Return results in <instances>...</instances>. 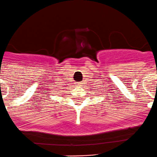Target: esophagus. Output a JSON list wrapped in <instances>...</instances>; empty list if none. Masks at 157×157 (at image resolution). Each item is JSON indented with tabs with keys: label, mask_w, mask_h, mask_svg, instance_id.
<instances>
[{
	"label": "esophagus",
	"mask_w": 157,
	"mask_h": 157,
	"mask_svg": "<svg viewBox=\"0 0 157 157\" xmlns=\"http://www.w3.org/2000/svg\"><path fill=\"white\" fill-rule=\"evenodd\" d=\"M77 84H78L79 86H80V85H82V83H77Z\"/></svg>",
	"instance_id": "1"
}]
</instances>
